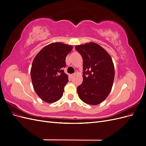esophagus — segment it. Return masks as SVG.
Returning <instances> with one entry per match:
<instances>
[{
    "instance_id": "esophagus-1",
    "label": "esophagus",
    "mask_w": 146,
    "mask_h": 146,
    "mask_svg": "<svg viewBox=\"0 0 146 146\" xmlns=\"http://www.w3.org/2000/svg\"><path fill=\"white\" fill-rule=\"evenodd\" d=\"M77 74V73H75V74H71V76H71V77L72 78H74L75 76H76V75Z\"/></svg>"
}]
</instances>
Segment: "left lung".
Wrapping results in <instances>:
<instances>
[{"instance_id": "8db88e82", "label": "left lung", "mask_w": 146, "mask_h": 146, "mask_svg": "<svg viewBox=\"0 0 146 146\" xmlns=\"http://www.w3.org/2000/svg\"><path fill=\"white\" fill-rule=\"evenodd\" d=\"M83 61V82L77 93L84 102L98 105L107 98L112 89L114 67L111 56L104 48L90 42L76 46Z\"/></svg>"}]
</instances>
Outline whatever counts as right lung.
Listing matches in <instances>:
<instances>
[{"label":"right lung","mask_w":146,"mask_h":146,"mask_svg":"<svg viewBox=\"0 0 146 146\" xmlns=\"http://www.w3.org/2000/svg\"><path fill=\"white\" fill-rule=\"evenodd\" d=\"M72 46L54 42L45 46L35 56L30 76L37 95L47 103H53L63 96L68 76L64 72L66 57Z\"/></svg>","instance_id":"obj_1"}]
</instances>
